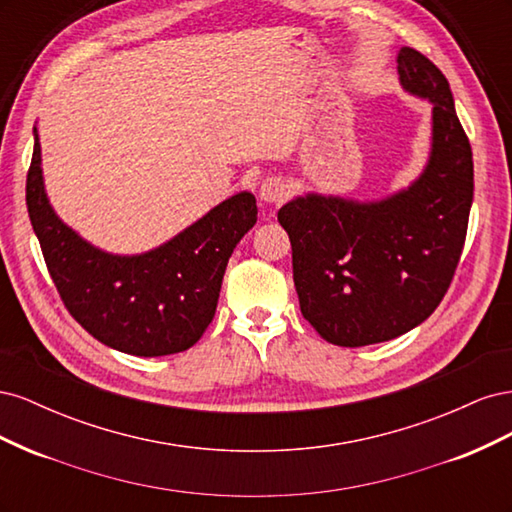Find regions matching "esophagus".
Instances as JSON below:
<instances>
[{"label":"esophagus","instance_id":"34e87169","mask_svg":"<svg viewBox=\"0 0 512 512\" xmlns=\"http://www.w3.org/2000/svg\"><path fill=\"white\" fill-rule=\"evenodd\" d=\"M258 194H260L262 203H267V205H282L284 200L288 198V194H290V188H288V185H286L280 177H267L265 181L260 183Z\"/></svg>","mask_w":512,"mask_h":512}]
</instances>
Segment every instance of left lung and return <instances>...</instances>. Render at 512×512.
<instances>
[{"label": "left lung", "mask_w": 512, "mask_h": 512, "mask_svg": "<svg viewBox=\"0 0 512 512\" xmlns=\"http://www.w3.org/2000/svg\"><path fill=\"white\" fill-rule=\"evenodd\" d=\"M397 72L408 94L433 104L431 151L418 179L374 203L305 194L277 211L301 314L344 348L389 342L427 320L466 243L474 164L451 87L410 46L399 49Z\"/></svg>", "instance_id": "left-lung-1"}]
</instances>
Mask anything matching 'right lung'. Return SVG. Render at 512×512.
<instances>
[{
	"label": "right lung",
	"mask_w": 512,
	"mask_h": 512,
	"mask_svg": "<svg viewBox=\"0 0 512 512\" xmlns=\"http://www.w3.org/2000/svg\"><path fill=\"white\" fill-rule=\"evenodd\" d=\"M40 138L27 173L29 220L61 301L98 342L134 356L192 348L218 307L228 258L256 224V198L230 196L156 250L119 256L66 226L44 192Z\"/></svg>",
	"instance_id": "1"
}]
</instances>
